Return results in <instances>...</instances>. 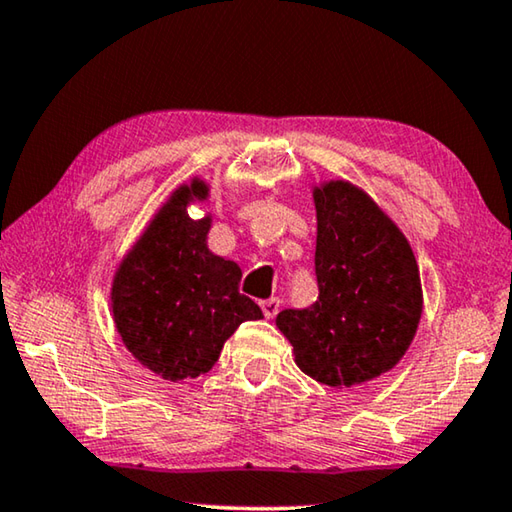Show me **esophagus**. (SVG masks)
<instances>
[{
	"instance_id": "1",
	"label": "esophagus",
	"mask_w": 512,
	"mask_h": 512,
	"mask_svg": "<svg viewBox=\"0 0 512 512\" xmlns=\"http://www.w3.org/2000/svg\"><path fill=\"white\" fill-rule=\"evenodd\" d=\"M262 311H264L266 318H275L277 311H280V300H277V298L264 300V302H262Z\"/></svg>"
}]
</instances>
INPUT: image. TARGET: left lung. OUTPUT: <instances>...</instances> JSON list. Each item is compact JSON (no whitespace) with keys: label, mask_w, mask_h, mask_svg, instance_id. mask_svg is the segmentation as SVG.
Listing matches in <instances>:
<instances>
[{"label":"left lung","mask_w":512,"mask_h":512,"mask_svg":"<svg viewBox=\"0 0 512 512\" xmlns=\"http://www.w3.org/2000/svg\"><path fill=\"white\" fill-rule=\"evenodd\" d=\"M318 300L284 309L275 325L296 366L320 384L350 388L393 370L422 318L420 268L409 239L350 180L314 185Z\"/></svg>","instance_id":"8db88e82"}]
</instances>
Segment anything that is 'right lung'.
<instances>
[{"instance_id":"add662e5","label":"right lung","mask_w":512,"mask_h":512,"mask_svg":"<svg viewBox=\"0 0 512 512\" xmlns=\"http://www.w3.org/2000/svg\"><path fill=\"white\" fill-rule=\"evenodd\" d=\"M201 176L167 196L142 235L119 259L110 284V311L124 348L167 381L205 375L223 343L262 309L239 293L241 268L207 246L212 212L189 216L205 203Z\"/></svg>"}]
</instances>
